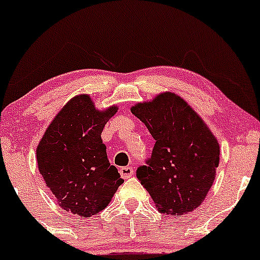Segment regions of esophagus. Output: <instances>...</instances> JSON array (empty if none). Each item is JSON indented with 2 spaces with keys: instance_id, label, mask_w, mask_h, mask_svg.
<instances>
[{
  "instance_id": "1",
  "label": "esophagus",
  "mask_w": 260,
  "mask_h": 260,
  "mask_svg": "<svg viewBox=\"0 0 260 260\" xmlns=\"http://www.w3.org/2000/svg\"><path fill=\"white\" fill-rule=\"evenodd\" d=\"M120 174L122 176V178H129L131 176H132L134 174V170L132 166H126V168H121L120 169Z\"/></svg>"
}]
</instances>
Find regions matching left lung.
<instances>
[{"mask_svg": "<svg viewBox=\"0 0 260 260\" xmlns=\"http://www.w3.org/2000/svg\"><path fill=\"white\" fill-rule=\"evenodd\" d=\"M131 111L155 140L151 156L137 169V178L160 213L181 215L202 204L219 166V143L183 99L157 95Z\"/></svg>", "mask_w": 260, "mask_h": 260, "instance_id": "8db88e82", "label": "left lung"}]
</instances>
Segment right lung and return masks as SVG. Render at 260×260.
Segmentation results:
<instances>
[{
  "label": "right lung",
  "mask_w": 260,
  "mask_h": 260,
  "mask_svg": "<svg viewBox=\"0 0 260 260\" xmlns=\"http://www.w3.org/2000/svg\"><path fill=\"white\" fill-rule=\"evenodd\" d=\"M116 111V106L98 111L88 95H79L58 112L40 140L39 171L64 210L95 215L123 183L101 140L106 121Z\"/></svg>",
  "instance_id": "right-lung-1"
}]
</instances>
